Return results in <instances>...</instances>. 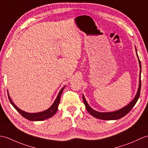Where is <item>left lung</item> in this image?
Instances as JSON below:
<instances>
[{
	"instance_id": "8db88e82",
	"label": "left lung",
	"mask_w": 148,
	"mask_h": 148,
	"mask_svg": "<svg viewBox=\"0 0 148 148\" xmlns=\"http://www.w3.org/2000/svg\"><path fill=\"white\" fill-rule=\"evenodd\" d=\"M136 51L137 58H138L139 63V67H140V75H139V88L138 90L136 93V95L135 96L134 98L133 99V100L130 103L129 105L123 107L122 108L119 110L117 111L112 112H99L95 110L90 107V106L88 105V102L86 100V99L84 97V95H82V99H83L84 103L85 105L86 108L88 110V112L90 113L91 115H92L95 118H97L101 120H107V121H110V120H118L122 118L123 116L126 115L127 113L131 110V109L134 107L136 103V102L138 100L140 96V88H141V80H140V74H141V64H140V61L138 55L137 53V49L136 48Z\"/></svg>"
}]
</instances>
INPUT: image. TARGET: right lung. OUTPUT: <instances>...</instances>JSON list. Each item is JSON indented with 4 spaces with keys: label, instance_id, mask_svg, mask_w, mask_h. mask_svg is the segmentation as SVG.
I'll list each match as a JSON object with an SVG mask.
<instances>
[{
    "label": "right lung",
    "instance_id": "1",
    "mask_svg": "<svg viewBox=\"0 0 148 148\" xmlns=\"http://www.w3.org/2000/svg\"><path fill=\"white\" fill-rule=\"evenodd\" d=\"M64 88H65V86L61 89L59 92H58L56 100H55L53 103L51 105V106L49 108H48L47 110H45L43 112H41L38 113H33L26 112L25 111H23L22 110H21L20 108H19L18 106H16V105L12 102V99L9 97V95L8 92V94L9 99L10 102H11V103L14 106V108L16 110L23 116V117H25V119L29 120V121H43V120L50 118L56 114L58 110V106L59 105V103H60L61 95L62 93V91Z\"/></svg>",
    "mask_w": 148,
    "mask_h": 148
}]
</instances>
